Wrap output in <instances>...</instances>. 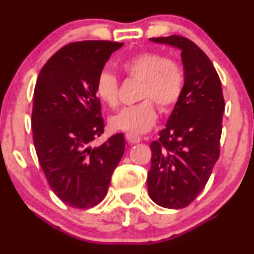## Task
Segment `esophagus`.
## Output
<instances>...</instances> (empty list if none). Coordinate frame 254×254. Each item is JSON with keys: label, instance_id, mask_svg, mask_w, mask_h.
Instances as JSON below:
<instances>
[{"label": "esophagus", "instance_id": "34e87169", "mask_svg": "<svg viewBox=\"0 0 254 254\" xmlns=\"http://www.w3.org/2000/svg\"><path fill=\"white\" fill-rule=\"evenodd\" d=\"M125 138H127V143L129 144H136L141 142V137L132 135V133H127V135H125Z\"/></svg>", "mask_w": 254, "mask_h": 254}]
</instances>
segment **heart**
<instances>
[{"label": "heart", "instance_id": "b5f03b06", "mask_svg": "<svg viewBox=\"0 0 254 254\" xmlns=\"http://www.w3.org/2000/svg\"><path fill=\"white\" fill-rule=\"evenodd\" d=\"M121 68L129 77L141 81L137 98L142 101L124 107L113 116L111 125L116 130L136 136L142 135L156 123L157 115L153 102L161 112H170L179 101L185 83L184 72L174 61L151 51L139 52L127 57L121 63ZM95 92L107 106H117L119 101L117 76L110 71L100 72L95 83Z\"/></svg>", "mask_w": 254, "mask_h": 254}]
</instances>
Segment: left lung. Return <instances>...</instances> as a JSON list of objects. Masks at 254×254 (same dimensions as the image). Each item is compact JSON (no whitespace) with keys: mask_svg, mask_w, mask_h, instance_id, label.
Here are the masks:
<instances>
[{"mask_svg":"<svg viewBox=\"0 0 254 254\" xmlns=\"http://www.w3.org/2000/svg\"><path fill=\"white\" fill-rule=\"evenodd\" d=\"M182 51L183 94L160 138L150 143L147 185L157 205L182 209L196 199L220 156L224 99L211 61L188 38H150Z\"/></svg>","mask_w":254,"mask_h":254,"instance_id":"8db88e82","label":"left lung"}]
</instances>
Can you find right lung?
I'll return each mask as SVG.
<instances>
[{
    "instance_id": "add662e5",
    "label": "right lung",
    "mask_w": 254,
    "mask_h": 254,
    "mask_svg": "<svg viewBox=\"0 0 254 254\" xmlns=\"http://www.w3.org/2000/svg\"><path fill=\"white\" fill-rule=\"evenodd\" d=\"M122 46L107 40L70 43L38 75L31 121L34 148L51 190L71 208L88 209L104 199L124 154L123 133L92 147L105 127L95 83Z\"/></svg>"
}]
</instances>
